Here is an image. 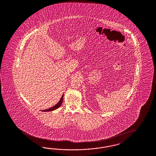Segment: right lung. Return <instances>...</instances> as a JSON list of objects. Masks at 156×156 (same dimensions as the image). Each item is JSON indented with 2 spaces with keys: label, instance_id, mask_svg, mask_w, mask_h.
Instances as JSON below:
<instances>
[{
  "label": "right lung",
  "instance_id": "right-lung-1",
  "mask_svg": "<svg viewBox=\"0 0 156 156\" xmlns=\"http://www.w3.org/2000/svg\"><path fill=\"white\" fill-rule=\"evenodd\" d=\"M63 94L62 95V96L61 97V99H60V101H59L55 105H54L53 107H51L50 108H49V109H46V110H42V111H44V112H48V111H54V110H56V109H57L58 107H59L61 105H62V101H63Z\"/></svg>",
  "mask_w": 156,
  "mask_h": 156
}]
</instances>
